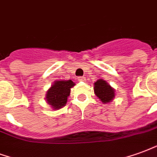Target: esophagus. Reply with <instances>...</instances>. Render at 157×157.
<instances>
[{"label":"esophagus","instance_id":"34e87169","mask_svg":"<svg viewBox=\"0 0 157 157\" xmlns=\"http://www.w3.org/2000/svg\"><path fill=\"white\" fill-rule=\"evenodd\" d=\"M77 80H78L79 82H85L86 81V77L85 76H79Z\"/></svg>","mask_w":157,"mask_h":157}]
</instances>
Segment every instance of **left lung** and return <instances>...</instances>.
Wrapping results in <instances>:
<instances>
[{
  "mask_svg": "<svg viewBox=\"0 0 157 157\" xmlns=\"http://www.w3.org/2000/svg\"><path fill=\"white\" fill-rule=\"evenodd\" d=\"M94 85V91L103 103H108L112 101L115 96V90L107 82L99 79Z\"/></svg>",
  "mask_w": 157,
  "mask_h": 157,
  "instance_id": "8db88e82",
  "label": "left lung"
}]
</instances>
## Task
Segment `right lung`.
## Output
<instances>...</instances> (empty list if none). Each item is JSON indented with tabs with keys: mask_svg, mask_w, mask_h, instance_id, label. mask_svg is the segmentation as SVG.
<instances>
[{
	"mask_svg": "<svg viewBox=\"0 0 157 157\" xmlns=\"http://www.w3.org/2000/svg\"><path fill=\"white\" fill-rule=\"evenodd\" d=\"M75 83L72 81H56L46 93V101L54 109H60L66 105L71 88Z\"/></svg>",
	"mask_w": 157,
	"mask_h": 157,
	"instance_id": "add662e5",
	"label": "right lung"
}]
</instances>
